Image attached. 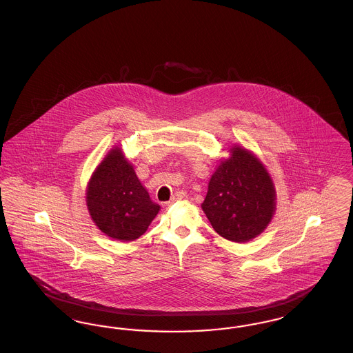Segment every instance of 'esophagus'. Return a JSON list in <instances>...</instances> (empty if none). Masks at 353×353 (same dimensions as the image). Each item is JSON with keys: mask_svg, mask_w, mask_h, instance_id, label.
I'll list each match as a JSON object with an SVG mask.
<instances>
[{"mask_svg": "<svg viewBox=\"0 0 353 353\" xmlns=\"http://www.w3.org/2000/svg\"><path fill=\"white\" fill-rule=\"evenodd\" d=\"M185 199H188V196H186V193L184 192H177L172 199H170V201L169 203H173V202L180 201V200H185Z\"/></svg>", "mask_w": 353, "mask_h": 353, "instance_id": "esophagus-1", "label": "esophagus"}]
</instances>
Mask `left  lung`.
Instances as JSON below:
<instances>
[{
    "mask_svg": "<svg viewBox=\"0 0 353 353\" xmlns=\"http://www.w3.org/2000/svg\"><path fill=\"white\" fill-rule=\"evenodd\" d=\"M212 176L202 210L213 229L233 242L261 234L275 210V189L263 164L239 147Z\"/></svg>",
    "mask_w": 353,
    "mask_h": 353,
    "instance_id": "obj_1",
    "label": "left lung"
}]
</instances>
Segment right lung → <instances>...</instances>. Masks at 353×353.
<instances>
[{
    "instance_id": "add662e5",
    "label": "right lung",
    "mask_w": 353,
    "mask_h": 353,
    "mask_svg": "<svg viewBox=\"0 0 353 353\" xmlns=\"http://www.w3.org/2000/svg\"><path fill=\"white\" fill-rule=\"evenodd\" d=\"M87 206L101 232L119 241H134L144 234L160 210L120 148L110 152L94 172Z\"/></svg>"
}]
</instances>
